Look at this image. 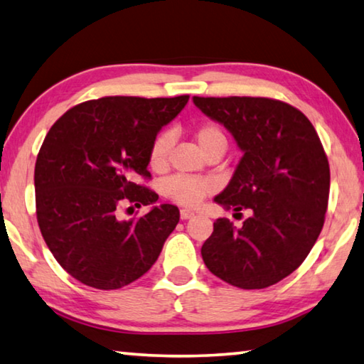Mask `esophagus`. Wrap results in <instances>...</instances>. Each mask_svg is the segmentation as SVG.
<instances>
[{"label":"esophagus","instance_id":"34e87169","mask_svg":"<svg viewBox=\"0 0 364 364\" xmlns=\"http://www.w3.org/2000/svg\"><path fill=\"white\" fill-rule=\"evenodd\" d=\"M180 217H181V220L193 218V217H194V212H193V210H188V208H181V210H180Z\"/></svg>","mask_w":364,"mask_h":364}]
</instances>
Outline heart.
Masks as SVG:
<instances>
[{
  "label": "heart",
  "mask_w": 364,
  "mask_h": 364,
  "mask_svg": "<svg viewBox=\"0 0 364 364\" xmlns=\"http://www.w3.org/2000/svg\"><path fill=\"white\" fill-rule=\"evenodd\" d=\"M193 138L199 146L202 154L213 149H225L226 136L223 130L215 123H202L194 130ZM171 149V136L168 133H162L154 139L149 149V167L154 171H164L168 167V157ZM213 191V183L204 178L189 176H171L164 184V194L173 200L178 205L196 207Z\"/></svg>",
  "instance_id": "b5f03b06"
}]
</instances>
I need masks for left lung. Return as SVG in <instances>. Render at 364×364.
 <instances>
[{"label": "left lung", "instance_id": "obj_1", "mask_svg": "<svg viewBox=\"0 0 364 364\" xmlns=\"http://www.w3.org/2000/svg\"><path fill=\"white\" fill-rule=\"evenodd\" d=\"M202 112L231 132L244 156L215 202L249 210L241 228L213 223L202 245L205 267L231 286L264 289L297 269L315 245L328 210V156L311 122L271 97H199Z\"/></svg>", "mask_w": 364, "mask_h": 364}]
</instances>
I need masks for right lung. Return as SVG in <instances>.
<instances>
[{
	"label": "right lung",
	"instance_id": "1",
	"mask_svg": "<svg viewBox=\"0 0 364 364\" xmlns=\"http://www.w3.org/2000/svg\"><path fill=\"white\" fill-rule=\"evenodd\" d=\"M188 100L106 96L77 104L49 128L35 164L36 220L72 278L112 291L156 263L180 221L178 207H152L128 221L119 210L157 202L143 184L151 180L149 149Z\"/></svg>",
	"mask_w": 364,
	"mask_h": 364
}]
</instances>
